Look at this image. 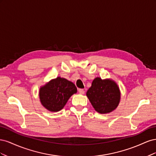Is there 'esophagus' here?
<instances>
[{
	"label": "esophagus",
	"mask_w": 156,
	"mask_h": 156,
	"mask_svg": "<svg viewBox=\"0 0 156 156\" xmlns=\"http://www.w3.org/2000/svg\"><path fill=\"white\" fill-rule=\"evenodd\" d=\"M78 90H79V94H84V90L83 89H82V88H79Z\"/></svg>",
	"instance_id": "esophagus-1"
}]
</instances>
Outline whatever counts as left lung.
<instances>
[{
    "label": "left lung",
    "instance_id": "1",
    "mask_svg": "<svg viewBox=\"0 0 156 156\" xmlns=\"http://www.w3.org/2000/svg\"><path fill=\"white\" fill-rule=\"evenodd\" d=\"M87 96L97 112L105 114L114 111L119 105L120 93L117 84L111 80L94 79Z\"/></svg>",
    "mask_w": 156,
    "mask_h": 156
}]
</instances>
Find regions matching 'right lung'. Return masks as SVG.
Here are the masks:
<instances>
[{
	"instance_id": "obj_1",
	"label": "right lung",
	"mask_w": 156,
	"mask_h": 156,
	"mask_svg": "<svg viewBox=\"0 0 156 156\" xmlns=\"http://www.w3.org/2000/svg\"><path fill=\"white\" fill-rule=\"evenodd\" d=\"M77 90L72 82L64 78L57 77L40 88V101L48 110L57 112L62 109L69 98Z\"/></svg>"
}]
</instances>
